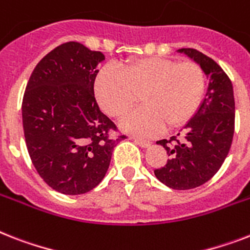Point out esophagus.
I'll use <instances>...</instances> for the list:
<instances>
[{
	"label": "esophagus",
	"instance_id": "obj_1",
	"mask_svg": "<svg viewBox=\"0 0 250 250\" xmlns=\"http://www.w3.org/2000/svg\"><path fill=\"white\" fill-rule=\"evenodd\" d=\"M133 141H135L136 144L139 146H141V147H149L150 145H151V141H149V140H141V139H133Z\"/></svg>",
	"mask_w": 250,
	"mask_h": 250
}]
</instances>
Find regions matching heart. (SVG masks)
Instances as JSON below:
<instances>
[{
    "instance_id": "obj_1",
    "label": "heart",
    "mask_w": 250,
    "mask_h": 250,
    "mask_svg": "<svg viewBox=\"0 0 250 250\" xmlns=\"http://www.w3.org/2000/svg\"><path fill=\"white\" fill-rule=\"evenodd\" d=\"M206 90L203 69L192 62L144 58L117 70L104 68L95 79V95L101 109L121 118L137 101V107L122 122L136 136H151L185 125L198 110Z\"/></svg>"
}]
</instances>
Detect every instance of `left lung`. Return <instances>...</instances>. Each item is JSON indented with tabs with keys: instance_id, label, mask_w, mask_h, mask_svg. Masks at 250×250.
Here are the masks:
<instances>
[{
	"instance_id": "left-lung-1",
	"label": "left lung",
	"mask_w": 250,
	"mask_h": 250,
	"mask_svg": "<svg viewBox=\"0 0 250 250\" xmlns=\"http://www.w3.org/2000/svg\"><path fill=\"white\" fill-rule=\"evenodd\" d=\"M178 52L200 65L208 78V90L198 111L184 127L182 141L173 136L157 143L171 159L154 173L168 188L190 190L209 181L226 159L234 136L235 100L230 78L213 59L194 48Z\"/></svg>"
}]
</instances>
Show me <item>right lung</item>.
Listing matches in <instances>:
<instances>
[{
    "label": "right lung",
    "mask_w": 250,
    "mask_h": 250,
    "mask_svg": "<svg viewBox=\"0 0 250 250\" xmlns=\"http://www.w3.org/2000/svg\"><path fill=\"white\" fill-rule=\"evenodd\" d=\"M100 51L66 42L48 52L24 92V137L38 174L56 191L79 195L96 188L106 173L117 125L97 105L93 83Z\"/></svg>",
    "instance_id": "right-lung-1"
}]
</instances>
